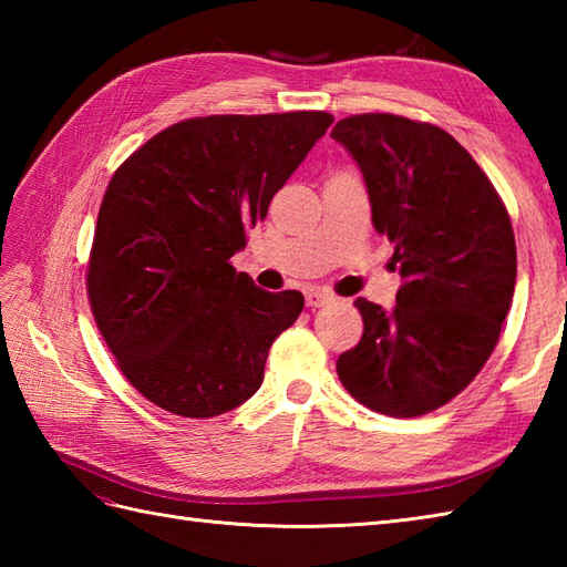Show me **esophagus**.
<instances>
[{
    "mask_svg": "<svg viewBox=\"0 0 567 567\" xmlns=\"http://www.w3.org/2000/svg\"><path fill=\"white\" fill-rule=\"evenodd\" d=\"M305 302H307L309 309L323 307V305L333 302V292H329V290H309V292L305 295Z\"/></svg>",
    "mask_w": 567,
    "mask_h": 567,
    "instance_id": "obj_1",
    "label": "esophagus"
}]
</instances>
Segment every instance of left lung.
<instances>
[{
    "instance_id": "8db88e82",
    "label": "left lung",
    "mask_w": 567,
    "mask_h": 567,
    "mask_svg": "<svg viewBox=\"0 0 567 567\" xmlns=\"http://www.w3.org/2000/svg\"><path fill=\"white\" fill-rule=\"evenodd\" d=\"M331 138L363 171L372 226L394 244V309L358 297L363 336L336 360L348 394L412 419L461 394L495 351L516 282L509 212L449 131L396 114H355Z\"/></svg>"
}]
</instances>
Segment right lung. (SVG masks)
Instances as JSON below:
<instances>
[{"instance_id": "add662e5", "label": "right lung", "mask_w": 567, "mask_h": 567, "mask_svg": "<svg viewBox=\"0 0 567 567\" xmlns=\"http://www.w3.org/2000/svg\"><path fill=\"white\" fill-rule=\"evenodd\" d=\"M331 122L327 112L195 116L116 167L87 297L118 370L155 406L209 419L260 388L270 346L305 297L260 290L231 256Z\"/></svg>"}]
</instances>
